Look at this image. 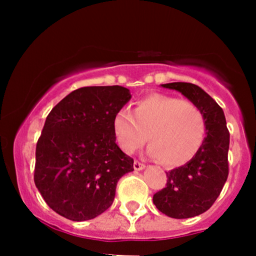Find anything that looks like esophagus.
<instances>
[{
  "label": "esophagus",
  "mask_w": 256,
  "mask_h": 256,
  "mask_svg": "<svg viewBox=\"0 0 256 256\" xmlns=\"http://www.w3.org/2000/svg\"><path fill=\"white\" fill-rule=\"evenodd\" d=\"M144 167H146V164H142V162L140 161L134 162V168H135L136 171H142V170H144Z\"/></svg>",
  "instance_id": "obj_1"
}]
</instances>
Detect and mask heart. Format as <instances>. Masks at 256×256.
<instances>
[{
  "instance_id": "1",
  "label": "heart",
  "mask_w": 256,
  "mask_h": 256,
  "mask_svg": "<svg viewBox=\"0 0 256 256\" xmlns=\"http://www.w3.org/2000/svg\"><path fill=\"white\" fill-rule=\"evenodd\" d=\"M118 148L132 154L148 141L147 154L166 166H182L193 158L206 138V120L190 100L151 94L138 100L134 112L122 108L112 118Z\"/></svg>"
}]
</instances>
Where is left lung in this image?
I'll use <instances>...</instances> for the list:
<instances>
[{"instance_id":"1","label":"left lung","mask_w":256,"mask_h":256,"mask_svg":"<svg viewBox=\"0 0 256 256\" xmlns=\"http://www.w3.org/2000/svg\"><path fill=\"white\" fill-rule=\"evenodd\" d=\"M162 88L177 90L194 102L206 120V138L194 157L167 174V184L154 194L160 212L176 219L192 218L213 206L228 178L229 131L223 109L202 88L190 82H168Z\"/></svg>"}]
</instances>
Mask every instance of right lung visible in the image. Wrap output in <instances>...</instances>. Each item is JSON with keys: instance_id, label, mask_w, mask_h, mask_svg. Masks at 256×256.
Returning a JSON list of instances; mask_svg holds the SVG:
<instances>
[{"instance_id": "1", "label": "right lung", "mask_w": 256, "mask_h": 256, "mask_svg": "<svg viewBox=\"0 0 256 256\" xmlns=\"http://www.w3.org/2000/svg\"><path fill=\"white\" fill-rule=\"evenodd\" d=\"M130 99L118 85L85 86L49 112L36 148L34 183L59 216L74 222L100 216L112 204L118 180L134 171L112 131L114 116Z\"/></svg>"}]
</instances>
